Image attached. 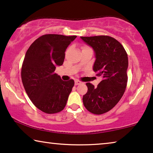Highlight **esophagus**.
<instances>
[{
	"instance_id": "esophagus-1",
	"label": "esophagus",
	"mask_w": 153,
	"mask_h": 153,
	"mask_svg": "<svg viewBox=\"0 0 153 153\" xmlns=\"http://www.w3.org/2000/svg\"><path fill=\"white\" fill-rule=\"evenodd\" d=\"M74 83H75V85H80L81 83V82L80 81H79V80H76L74 81Z\"/></svg>"
}]
</instances>
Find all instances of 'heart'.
Listing matches in <instances>:
<instances>
[{
  "mask_svg": "<svg viewBox=\"0 0 153 153\" xmlns=\"http://www.w3.org/2000/svg\"><path fill=\"white\" fill-rule=\"evenodd\" d=\"M84 48H86V47H84Z\"/></svg>",
  "mask_w": 153,
  "mask_h": 153,
  "instance_id": "1",
  "label": "heart"
}]
</instances>
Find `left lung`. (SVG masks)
Segmentation results:
<instances>
[{
	"label": "left lung",
	"mask_w": 153,
	"mask_h": 153,
	"mask_svg": "<svg viewBox=\"0 0 153 153\" xmlns=\"http://www.w3.org/2000/svg\"><path fill=\"white\" fill-rule=\"evenodd\" d=\"M95 52L93 69L102 80L95 87L87 83V93L83 96V105L94 114H102L112 109L120 101L127 83L128 57L123 45L106 35L81 37Z\"/></svg>",
	"instance_id": "8db88e82"
}]
</instances>
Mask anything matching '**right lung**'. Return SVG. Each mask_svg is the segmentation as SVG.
Listing matches in <instances>:
<instances>
[{
  "label": "right lung",
  "instance_id": "1",
  "mask_svg": "<svg viewBox=\"0 0 153 153\" xmlns=\"http://www.w3.org/2000/svg\"><path fill=\"white\" fill-rule=\"evenodd\" d=\"M76 36L47 34L37 38L27 50L22 68V80L27 95L46 114L63 110L74 81H65L54 72L62 65L67 48Z\"/></svg>",
  "mask_w": 153,
  "mask_h": 153
}]
</instances>
